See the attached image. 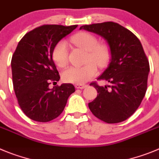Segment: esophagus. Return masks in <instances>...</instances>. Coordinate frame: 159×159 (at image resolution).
Wrapping results in <instances>:
<instances>
[{"label":"esophagus","mask_w":159,"mask_h":159,"mask_svg":"<svg viewBox=\"0 0 159 159\" xmlns=\"http://www.w3.org/2000/svg\"><path fill=\"white\" fill-rule=\"evenodd\" d=\"M85 87H87L86 84H75V88L76 89H84Z\"/></svg>","instance_id":"34e87169"}]
</instances>
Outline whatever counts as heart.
Masks as SVG:
<instances>
[{
    "label": "heart",
    "mask_w": 159,
    "mask_h": 159,
    "mask_svg": "<svg viewBox=\"0 0 159 159\" xmlns=\"http://www.w3.org/2000/svg\"><path fill=\"white\" fill-rule=\"evenodd\" d=\"M71 42L87 51L86 64L80 67L71 66L63 71V79L68 83L84 84L96 75L97 67L103 68L110 59V51L105 44L98 43L97 38L92 34L79 32L70 38ZM53 61L59 67H64L68 63V48L66 41H60L56 44L52 52Z\"/></svg>",
    "instance_id": "heart-1"
}]
</instances>
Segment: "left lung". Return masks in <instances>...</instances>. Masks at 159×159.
I'll use <instances>...</instances> for the list:
<instances>
[{
    "label": "left lung",
    "mask_w": 159,
    "mask_h": 159,
    "mask_svg": "<svg viewBox=\"0 0 159 159\" xmlns=\"http://www.w3.org/2000/svg\"><path fill=\"white\" fill-rule=\"evenodd\" d=\"M81 29L104 38L111 55L109 66L97 79L108 81L109 85L90 84L98 94L89 107L104 122L125 121L139 107L148 89L150 66L143 46L134 34L114 22L84 25Z\"/></svg>",
    "instance_id": "8db88e82"
}]
</instances>
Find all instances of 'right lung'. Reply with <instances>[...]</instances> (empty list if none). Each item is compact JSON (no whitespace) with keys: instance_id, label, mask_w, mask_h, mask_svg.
Segmentation results:
<instances>
[{"instance_id":"1","label":"right lung","mask_w":159,"mask_h":159,"mask_svg":"<svg viewBox=\"0 0 159 159\" xmlns=\"http://www.w3.org/2000/svg\"><path fill=\"white\" fill-rule=\"evenodd\" d=\"M77 26H38L26 33L16 47L11 62L13 88L21 110L34 121L48 122L59 117L75 93L69 83L48 86L60 78L52 57L53 48Z\"/></svg>"}]
</instances>
